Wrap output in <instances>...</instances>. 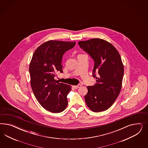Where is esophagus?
I'll return each mask as SVG.
<instances>
[{
    "label": "esophagus",
    "mask_w": 148,
    "mask_h": 148,
    "mask_svg": "<svg viewBox=\"0 0 148 148\" xmlns=\"http://www.w3.org/2000/svg\"><path fill=\"white\" fill-rule=\"evenodd\" d=\"M81 86V85H78L77 86H73V87L74 89H77V88H80Z\"/></svg>",
    "instance_id": "1"
}]
</instances>
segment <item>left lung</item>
Segmentation results:
<instances>
[{"label": "left lung", "mask_w": 148, "mask_h": 148, "mask_svg": "<svg viewBox=\"0 0 148 148\" xmlns=\"http://www.w3.org/2000/svg\"><path fill=\"white\" fill-rule=\"evenodd\" d=\"M78 44L93 60V77L97 79L94 86H87L86 103L93 112L105 111L114 103L121 90L124 75L121 57L112 44L102 39L80 41Z\"/></svg>", "instance_id": "obj_1"}]
</instances>
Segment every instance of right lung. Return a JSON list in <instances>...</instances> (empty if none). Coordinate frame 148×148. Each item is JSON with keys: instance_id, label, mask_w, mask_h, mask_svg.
<instances>
[{"instance_id": "1", "label": "right lung", "mask_w": 148, "mask_h": 148, "mask_svg": "<svg viewBox=\"0 0 148 148\" xmlns=\"http://www.w3.org/2000/svg\"><path fill=\"white\" fill-rule=\"evenodd\" d=\"M75 42L49 40L39 46L29 66L31 86L36 99L45 110L53 113L63 111L68 105L71 86L58 83L56 73H62L63 54L73 48Z\"/></svg>"}]
</instances>
